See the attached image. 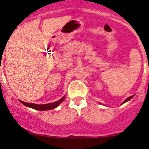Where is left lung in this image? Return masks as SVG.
Returning a JSON list of instances; mask_svg holds the SVG:
<instances>
[{
    "label": "left lung",
    "instance_id": "1",
    "mask_svg": "<svg viewBox=\"0 0 149 149\" xmlns=\"http://www.w3.org/2000/svg\"><path fill=\"white\" fill-rule=\"evenodd\" d=\"M133 96H131V97H129L128 98H127V99H126L125 100L124 102H123V103H125V102H127V101H128V100H130V99H131V98H133Z\"/></svg>",
    "mask_w": 149,
    "mask_h": 149
}]
</instances>
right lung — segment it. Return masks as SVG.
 Listing matches in <instances>:
<instances>
[{
	"label": "right lung",
	"instance_id": "obj_1",
	"mask_svg": "<svg viewBox=\"0 0 149 149\" xmlns=\"http://www.w3.org/2000/svg\"><path fill=\"white\" fill-rule=\"evenodd\" d=\"M65 100V97H63L62 99H61L58 101L55 102L53 103H50V104H31V103H27V102H24L23 101H20V102H22L24 105L25 106L28 107H31L32 109H37V110H49V109H52L54 108H56L58 105L60 104L62 102H63V100Z\"/></svg>",
	"mask_w": 149,
	"mask_h": 149
}]
</instances>
